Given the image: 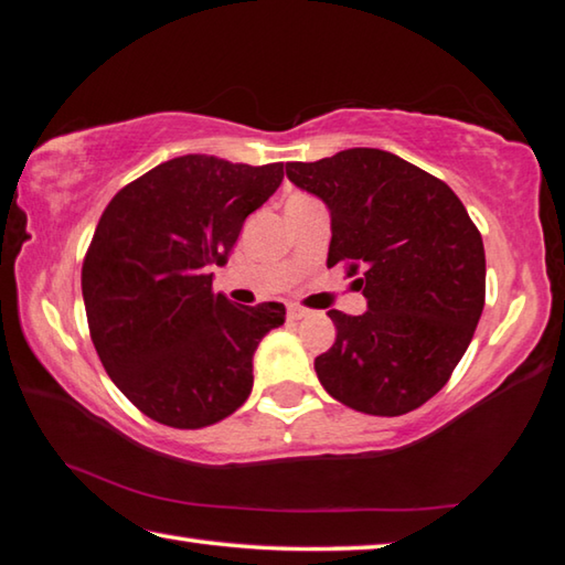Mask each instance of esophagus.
Instances as JSON below:
<instances>
[{
	"label": "esophagus",
	"mask_w": 565,
	"mask_h": 565,
	"mask_svg": "<svg viewBox=\"0 0 565 565\" xmlns=\"http://www.w3.org/2000/svg\"><path fill=\"white\" fill-rule=\"evenodd\" d=\"M303 317H309V309H303V306H296V303L289 306V319H303Z\"/></svg>",
	"instance_id": "34e87169"
}]
</instances>
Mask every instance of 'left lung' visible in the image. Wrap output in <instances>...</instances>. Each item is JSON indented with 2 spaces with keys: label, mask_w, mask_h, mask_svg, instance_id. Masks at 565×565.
Segmentation results:
<instances>
[{
  "label": "left lung",
  "mask_w": 565,
  "mask_h": 565,
  "mask_svg": "<svg viewBox=\"0 0 565 565\" xmlns=\"http://www.w3.org/2000/svg\"><path fill=\"white\" fill-rule=\"evenodd\" d=\"M286 177L331 214L329 266L366 296L361 317L331 309L321 386L371 416H401L436 396L473 339L486 301V254L451 186L391 151L347 149L289 161Z\"/></svg>",
  "instance_id": "8db88e82"
}]
</instances>
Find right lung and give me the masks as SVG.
Segmentation results:
<instances>
[{
	"label": "right lung",
	"instance_id": "add662e5",
	"mask_svg": "<svg viewBox=\"0 0 565 565\" xmlns=\"http://www.w3.org/2000/svg\"><path fill=\"white\" fill-rule=\"evenodd\" d=\"M281 179V161L186 154L104 209L82 266L89 333L109 379L159 424L212 426L252 394L254 351L286 309L214 294L212 266L226 264L246 216Z\"/></svg>",
	"mask_w": 565,
	"mask_h": 565
}]
</instances>
